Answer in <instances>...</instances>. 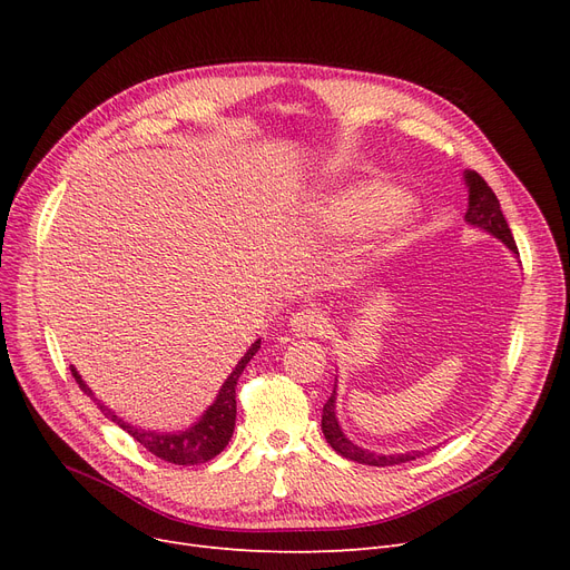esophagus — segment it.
Listing matches in <instances>:
<instances>
[{
  "label": "esophagus",
  "instance_id": "esophagus-1",
  "mask_svg": "<svg viewBox=\"0 0 570 570\" xmlns=\"http://www.w3.org/2000/svg\"><path fill=\"white\" fill-rule=\"evenodd\" d=\"M291 331L297 337H318L327 331V318L318 307H305L291 316Z\"/></svg>",
  "mask_w": 570,
  "mask_h": 570
}]
</instances>
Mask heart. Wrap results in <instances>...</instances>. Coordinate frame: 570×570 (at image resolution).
I'll return each mask as SVG.
<instances>
[{"mask_svg":"<svg viewBox=\"0 0 570 570\" xmlns=\"http://www.w3.org/2000/svg\"><path fill=\"white\" fill-rule=\"evenodd\" d=\"M318 224L333 233H353L381 219L383 228H402L411 222V207L383 183H353L316 205Z\"/></svg>","mask_w":570,"mask_h":570,"instance_id":"obj_1","label":"heart"}]
</instances>
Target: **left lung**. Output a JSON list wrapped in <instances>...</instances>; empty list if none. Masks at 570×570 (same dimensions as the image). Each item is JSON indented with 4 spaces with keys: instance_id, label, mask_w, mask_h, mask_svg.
<instances>
[{
    "instance_id": "1",
    "label": "left lung",
    "mask_w": 570,
    "mask_h": 570,
    "mask_svg": "<svg viewBox=\"0 0 570 570\" xmlns=\"http://www.w3.org/2000/svg\"><path fill=\"white\" fill-rule=\"evenodd\" d=\"M466 185H469V209H466V222L478 226V228H485L490 230L494 237H499L501 243L518 254V245H515V237L508 228V222L501 213L499 200L494 196V191L488 187L485 179L478 175L475 170H466ZM321 430L331 443L335 451L346 458L353 460L357 464H370V466H395V464H404L411 462L415 458H421L423 453H404V455H374L370 451H363V448L353 445L344 432L337 425V417H335V391L323 404V417H321Z\"/></svg>"
}]
</instances>
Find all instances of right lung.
Returning <instances> with one entry per match:
<instances>
[{
  "label": "right lung",
  "mask_w": 570,
  "mask_h": 570,
  "mask_svg": "<svg viewBox=\"0 0 570 570\" xmlns=\"http://www.w3.org/2000/svg\"><path fill=\"white\" fill-rule=\"evenodd\" d=\"M258 348H261V340L254 342L252 348L243 355V361L235 365V370L230 372V376L222 385V391H219L215 404L205 411V415L194 428H189L187 432H179V434H159V432H147V430L131 428L129 423L122 421V417H117L110 409H106L101 402L95 400L92 391H89V387L85 385V381L80 379V374L73 367H71V374H73L80 391L87 397H92L97 402V406L104 411V415L110 417V421L117 423L125 432H129L145 448V451L157 455L164 462L189 466V464L209 462L213 458H217L228 445V441L233 436V430H235V387H237V379L243 376L247 363L252 361Z\"/></svg>",
  "instance_id": "1"
}]
</instances>
